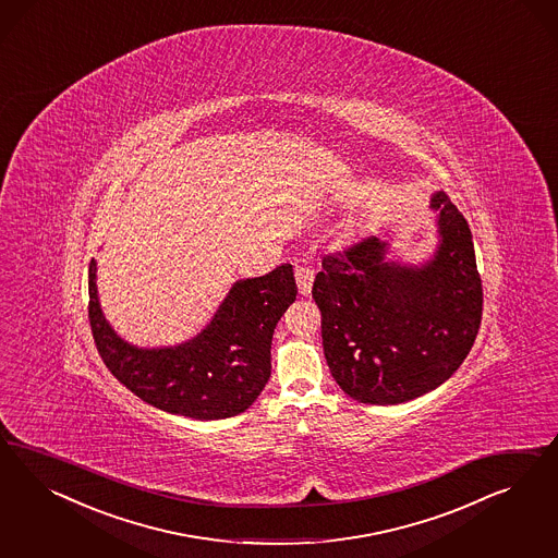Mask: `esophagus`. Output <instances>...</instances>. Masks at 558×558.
<instances>
[{
    "label": "esophagus",
    "mask_w": 558,
    "mask_h": 558,
    "mask_svg": "<svg viewBox=\"0 0 558 558\" xmlns=\"http://www.w3.org/2000/svg\"><path fill=\"white\" fill-rule=\"evenodd\" d=\"M294 276H296V287H299V292H301L303 296H306V294L311 292V288H313L315 270H313V268H308V266H296Z\"/></svg>",
    "instance_id": "obj_1"
}]
</instances>
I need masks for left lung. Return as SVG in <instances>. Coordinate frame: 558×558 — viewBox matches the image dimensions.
Listing matches in <instances>:
<instances>
[{
  "label": "left lung",
  "mask_w": 558,
  "mask_h": 558,
  "mask_svg": "<svg viewBox=\"0 0 558 558\" xmlns=\"http://www.w3.org/2000/svg\"><path fill=\"white\" fill-rule=\"evenodd\" d=\"M438 245L420 264L364 239L323 257L313 282L325 360L357 403L399 405L438 389L473 348L483 315L469 222L444 192L429 203Z\"/></svg>",
  "instance_id": "left-lung-1"
}]
</instances>
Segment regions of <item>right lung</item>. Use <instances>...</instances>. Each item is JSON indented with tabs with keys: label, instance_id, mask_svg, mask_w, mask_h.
Returning <instances> with one entry per match:
<instances>
[{
	"label": "right lung",
	"instance_id": "add662e5",
	"mask_svg": "<svg viewBox=\"0 0 558 558\" xmlns=\"http://www.w3.org/2000/svg\"><path fill=\"white\" fill-rule=\"evenodd\" d=\"M98 262L89 264V325L104 364L145 403L201 422L254 405L271 372V336L296 282L290 264L236 280L213 319L178 345L138 348L120 338L98 296Z\"/></svg>",
	"mask_w": 558,
	"mask_h": 558
}]
</instances>
